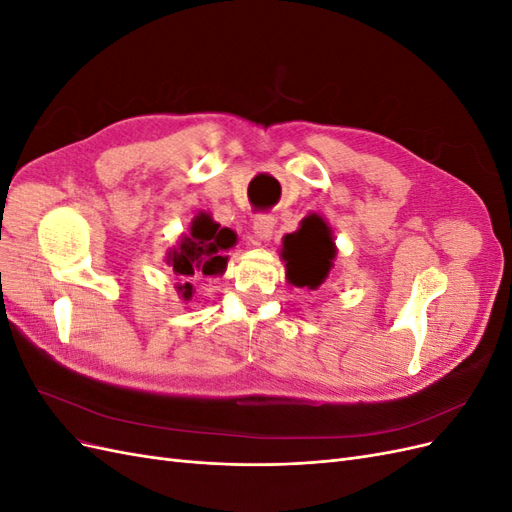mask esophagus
Returning <instances> with one entry per match:
<instances>
[{"mask_svg": "<svg viewBox=\"0 0 512 512\" xmlns=\"http://www.w3.org/2000/svg\"><path fill=\"white\" fill-rule=\"evenodd\" d=\"M273 226H275V218L269 213H258L254 218V239L256 243H262V241H269L271 235H273Z\"/></svg>", "mask_w": 512, "mask_h": 512, "instance_id": "34e87169", "label": "esophagus"}]
</instances>
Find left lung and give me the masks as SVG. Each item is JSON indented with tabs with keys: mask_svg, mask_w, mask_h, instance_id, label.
<instances>
[{
	"mask_svg": "<svg viewBox=\"0 0 512 512\" xmlns=\"http://www.w3.org/2000/svg\"><path fill=\"white\" fill-rule=\"evenodd\" d=\"M331 228L320 215H307L301 228L284 237L282 256L286 260V277L294 286L318 288L329 277L335 258Z\"/></svg>",
	"mask_w": 512,
	"mask_h": 512,
	"instance_id": "8db88e82",
	"label": "left lung"
}]
</instances>
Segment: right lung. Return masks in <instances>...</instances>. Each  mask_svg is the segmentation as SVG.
<instances>
[{"instance_id": "1", "label": "right lung", "mask_w": 512, "mask_h": 512, "mask_svg": "<svg viewBox=\"0 0 512 512\" xmlns=\"http://www.w3.org/2000/svg\"><path fill=\"white\" fill-rule=\"evenodd\" d=\"M237 235L230 228H220L207 213H200L192 222L190 237H183L181 243L168 254V265L181 277H194V273L218 275L224 273L228 258L224 250L235 245ZM183 299L192 297V286L185 282L179 286Z\"/></svg>"}]
</instances>
